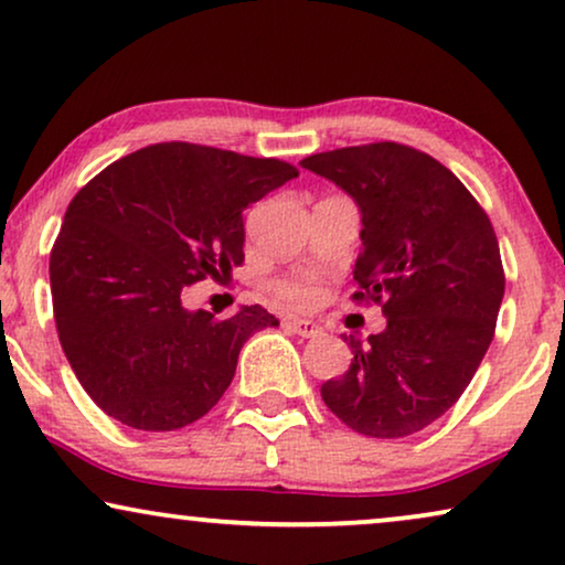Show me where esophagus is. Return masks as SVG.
<instances>
[{
  "mask_svg": "<svg viewBox=\"0 0 565 565\" xmlns=\"http://www.w3.org/2000/svg\"><path fill=\"white\" fill-rule=\"evenodd\" d=\"M285 327H288L290 332L300 334V337H319L321 334V327L313 324V321H309V319L288 317V319H285Z\"/></svg>",
  "mask_w": 565,
  "mask_h": 565,
  "instance_id": "34e87169",
  "label": "esophagus"
}]
</instances>
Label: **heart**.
Here are the masks:
<instances>
[{"instance_id": "obj_1", "label": "heart", "mask_w": 565, "mask_h": 565, "mask_svg": "<svg viewBox=\"0 0 565 565\" xmlns=\"http://www.w3.org/2000/svg\"><path fill=\"white\" fill-rule=\"evenodd\" d=\"M275 290L282 300H288V303H298V306L313 303L319 296L317 282H313L311 277H290V280H280L275 285Z\"/></svg>"}]
</instances>
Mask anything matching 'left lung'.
<instances>
[{
	"label": "left lung",
	"instance_id": "left-lung-1",
	"mask_svg": "<svg viewBox=\"0 0 565 565\" xmlns=\"http://www.w3.org/2000/svg\"><path fill=\"white\" fill-rule=\"evenodd\" d=\"M300 166L361 210L353 298L386 317L365 345L345 337L355 355L321 399L363 436H413L461 397L493 340L507 288L493 225L449 168L407 145L317 152Z\"/></svg>",
	"mask_w": 565,
	"mask_h": 565
}]
</instances>
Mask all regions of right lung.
Listing matches in <instances>:
<instances>
[{
    "mask_svg": "<svg viewBox=\"0 0 565 565\" xmlns=\"http://www.w3.org/2000/svg\"><path fill=\"white\" fill-rule=\"evenodd\" d=\"M298 171L189 142H160L104 168L64 212L51 248L54 321L90 399L137 430H175L210 413L262 306L231 319L186 309L189 288L244 262V212Z\"/></svg>",
    "mask_w": 565,
    "mask_h": 565,
    "instance_id": "1",
    "label": "right lung"
}]
</instances>
